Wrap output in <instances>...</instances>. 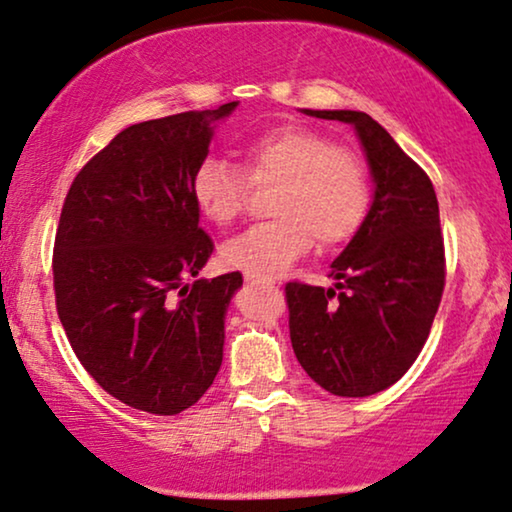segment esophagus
Wrapping results in <instances>:
<instances>
[{"mask_svg":"<svg viewBox=\"0 0 512 512\" xmlns=\"http://www.w3.org/2000/svg\"><path fill=\"white\" fill-rule=\"evenodd\" d=\"M245 283H250V285H271V281H267V278H260V276H255V274H245Z\"/></svg>","mask_w":512,"mask_h":512,"instance_id":"esophagus-1","label":"esophagus"}]
</instances>
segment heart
Listing matches in <instances>:
<instances>
[{
    "label": "heart",
    "mask_w": 512,
    "mask_h": 512,
    "mask_svg": "<svg viewBox=\"0 0 512 512\" xmlns=\"http://www.w3.org/2000/svg\"><path fill=\"white\" fill-rule=\"evenodd\" d=\"M241 154L243 170L208 156L192 175L194 203L217 227H227L243 213L250 185H276L269 199L274 220L224 243L227 267L276 278L306 255L313 241L332 248L349 241L365 220L370 203L365 170L325 135L295 126L276 128L250 140Z\"/></svg>",
    "instance_id": "1"
}]
</instances>
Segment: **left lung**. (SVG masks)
I'll return each instance as SVG.
<instances>
[{
    "mask_svg": "<svg viewBox=\"0 0 512 512\" xmlns=\"http://www.w3.org/2000/svg\"><path fill=\"white\" fill-rule=\"evenodd\" d=\"M353 126L374 182L372 206L332 288L288 283L290 342L304 372L332 395L393 386L424 349L445 288V245L433 182L370 114L304 109Z\"/></svg>",
    "mask_w": 512,
    "mask_h": 512,
    "instance_id": "left-lung-1",
    "label": "left lung"
}]
</instances>
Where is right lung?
Instances as JSON below:
<instances>
[{"mask_svg":"<svg viewBox=\"0 0 512 512\" xmlns=\"http://www.w3.org/2000/svg\"><path fill=\"white\" fill-rule=\"evenodd\" d=\"M238 102L142 121L74 177L53 250L65 335L86 372L133 410L173 417L220 372L238 271L199 278L213 241L192 175Z\"/></svg>","mask_w":512,"mask_h":512,"instance_id":"right-lung-1","label":"right lung"}]
</instances>
